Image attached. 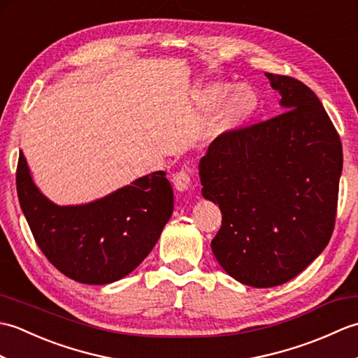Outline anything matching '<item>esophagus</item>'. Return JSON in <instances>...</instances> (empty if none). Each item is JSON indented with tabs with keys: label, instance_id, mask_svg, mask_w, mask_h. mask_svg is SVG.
<instances>
[{
	"label": "esophagus",
	"instance_id": "esophagus-1",
	"mask_svg": "<svg viewBox=\"0 0 358 358\" xmlns=\"http://www.w3.org/2000/svg\"><path fill=\"white\" fill-rule=\"evenodd\" d=\"M191 178H192V171L191 169H181L180 172H177L173 175V187L177 189L180 192L187 191L191 187Z\"/></svg>",
	"mask_w": 358,
	"mask_h": 358
}]
</instances>
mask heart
<instances>
[{"mask_svg":"<svg viewBox=\"0 0 358 358\" xmlns=\"http://www.w3.org/2000/svg\"><path fill=\"white\" fill-rule=\"evenodd\" d=\"M195 106L212 112L204 126V138L215 140L240 129L258 108V95L248 85L231 86L229 83L212 81L195 90Z\"/></svg>","mask_w":358,"mask_h":358,"instance_id":"b5f03b06","label":"heart"}]
</instances>
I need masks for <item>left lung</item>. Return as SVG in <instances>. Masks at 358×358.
Listing matches in <instances>:
<instances>
[{"mask_svg": "<svg viewBox=\"0 0 358 358\" xmlns=\"http://www.w3.org/2000/svg\"><path fill=\"white\" fill-rule=\"evenodd\" d=\"M266 77L285 112L215 138L199 164L201 194L223 215L212 252L252 287L286 283L328 246L343 169L340 136L318 96L295 78Z\"/></svg>", "mask_w": 358, "mask_h": 358, "instance_id": "obj_1", "label": "left lung"}]
</instances>
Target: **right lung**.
<instances>
[{"instance_id":"right-lung-1","label":"right lung","mask_w":358,"mask_h":358,"mask_svg":"<svg viewBox=\"0 0 358 358\" xmlns=\"http://www.w3.org/2000/svg\"><path fill=\"white\" fill-rule=\"evenodd\" d=\"M17 192L43 254L66 277L85 285H108L131 273L154 249L173 210L163 171L95 201L58 206L35 185L22 152Z\"/></svg>"}]
</instances>
